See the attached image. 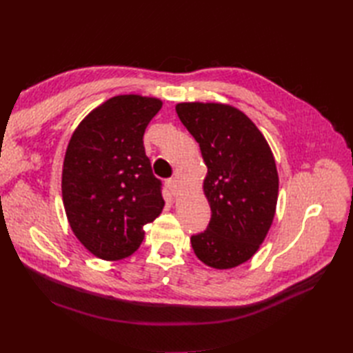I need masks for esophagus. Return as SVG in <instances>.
Returning a JSON list of instances; mask_svg holds the SVG:
<instances>
[{
    "mask_svg": "<svg viewBox=\"0 0 353 353\" xmlns=\"http://www.w3.org/2000/svg\"><path fill=\"white\" fill-rule=\"evenodd\" d=\"M167 186H168V190L171 191L172 196H177V194H179V181H177V177L168 179Z\"/></svg>",
    "mask_w": 353,
    "mask_h": 353,
    "instance_id": "esophagus-1",
    "label": "esophagus"
}]
</instances>
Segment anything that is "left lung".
Instances as JSON below:
<instances>
[{"instance_id": "1", "label": "left lung", "mask_w": 353, "mask_h": 353, "mask_svg": "<svg viewBox=\"0 0 353 353\" xmlns=\"http://www.w3.org/2000/svg\"><path fill=\"white\" fill-rule=\"evenodd\" d=\"M176 112L208 167L203 192L211 221L191 236L192 250L212 268L241 265L258 252L274 219L279 177L272 148L252 119L230 104L179 103Z\"/></svg>"}]
</instances>
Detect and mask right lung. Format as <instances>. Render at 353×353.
<instances>
[{
    "label": "right lung",
    "instance_id": "obj_1",
    "mask_svg": "<svg viewBox=\"0 0 353 353\" xmlns=\"http://www.w3.org/2000/svg\"><path fill=\"white\" fill-rule=\"evenodd\" d=\"M154 97H112L74 130L62 170V199L70 226L104 261L138 250L144 226L162 212L161 181L145 156L144 132L161 110Z\"/></svg>",
    "mask_w": 353,
    "mask_h": 353
}]
</instances>
